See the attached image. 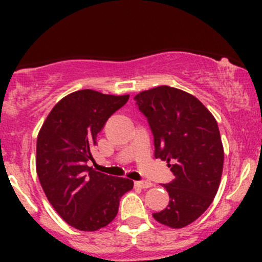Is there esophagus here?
<instances>
[{"label": "esophagus", "mask_w": 262, "mask_h": 262, "mask_svg": "<svg viewBox=\"0 0 262 262\" xmlns=\"http://www.w3.org/2000/svg\"><path fill=\"white\" fill-rule=\"evenodd\" d=\"M134 184H136V186L141 187V189H149V187H152V182L148 181H136Z\"/></svg>", "instance_id": "34e87169"}]
</instances>
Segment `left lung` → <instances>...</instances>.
Listing matches in <instances>:
<instances>
[{"label": "left lung", "instance_id": "8db88e82", "mask_svg": "<svg viewBox=\"0 0 262 262\" xmlns=\"http://www.w3.org/2000/svg\"><path fill=\"white\" fill-rule=\"evenodd\" d=\"M134 100L155 139V157L175 175L167 208L153 218L170 228L196 221L212 204L223 172L224 150L216 120L195 96L170 86L139 92Z\"/></svg>", "mask_w": 262, "mask_h": 262}]
</instances>
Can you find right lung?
<instances>
[{
	"instance_id": "obj_1",
	"label": "right lung",
	"mask_w": 262,
	"mask_h": 262,
	"mask_svg": "<svg viewBox=\"0 0 262 262\" xmlns=\"http://www.w3.org/2000/svg\"><path fill=\"white\" fill-rule=\"evenodd\" d=\"M129 95L80 90L55 104L36 139V173L55 212L73 228L97 231L112 223L120 198L133 189L129 179L87 166L105 123Z\"/></svg>"
}]
</instances>
